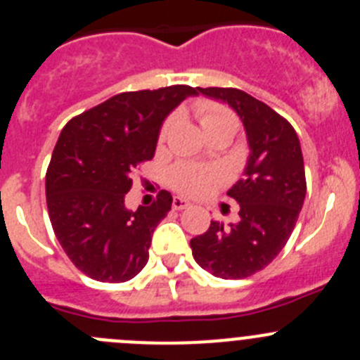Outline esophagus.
<instances>
[{
  "mask_svg": "<svg viewBox=\"0 0 360 360\" xmlns=\"http://www.w3.org/2000/svg\"><path fill=\"white\" fill-rule=\"evenodd\" d=\"M172 207L176 209V211H183V209L190 207V202H188L186 198H183V197H174Z\"/></svg>",
  "mask_w": 360,
  "mask_h": 360,
  "instance_id": "obj_1",
  "label": "esophagus"
}]
</instances>
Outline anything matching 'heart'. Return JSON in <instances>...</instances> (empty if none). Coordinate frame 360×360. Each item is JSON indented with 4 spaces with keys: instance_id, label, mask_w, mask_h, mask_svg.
Here are the masks:
<instances>
[{
    "instance_id": "b5f03b06",
    "label": "heart",
    "mask_w": 360,
    "mask_h": 360,
    "mask_svg": "<svg viewBox=\"0 0 360 360\" xmlns=\"http://www.w3.org/2000/svg\"><path fill=\"white\" fill-rule=\"evenodd\" d=\"M195 116H197L198 123L204 128L207 135L214 134L218 130H232L236 131L239 127L236 114L225 105L216 102H209V100H200L195 103L193 107ZM174 127V117H167L163 121L162 128L158 131V144H165L169 139L170 130ZM169 184L177 190L179 193L190 195V197H202L207 195L209 191L214 190L219 183H221V172L211 167L195 165V163H176L170 167L169 174H167Z\"/></svg>"
}]
</instances>
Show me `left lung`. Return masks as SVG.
Returning <instances> with one entry per match:
<instances>
[{"label":"left lung","mask_w":360,"mask_h":360,"mask_svg":"<svg viewBox=\"0 0 360 360\" xmlns=\"http://www.w3.org/2000/svg\"><path fill=\"white\" fill-rule=\"evenodd\" d=\"M229 103L246 128L250 158L243 179L229 190L239 221H211L190 240L195 262L212 276L243 280L267 267L290 239L306 197L301 144L294 127L260 100L236 87H197Z\"/></svg>","instance_id":"8db88e82"}]
</instances>
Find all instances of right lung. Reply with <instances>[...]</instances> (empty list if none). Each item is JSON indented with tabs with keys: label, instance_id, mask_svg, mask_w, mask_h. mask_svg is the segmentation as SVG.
Listing matches in <instances>:
<instances>
[{
	"label": "right lung",
	"instance_id": "1",
	"mask_svg": "<svg viewBox=\"0 0 360 360\" xmlns=\"http://www.w3.org/2000/svg\"><path fill=\"white\" fill-rule=\"evenodd\" d=\"M191 95L197 89L181 84L121 93L63 128L45 174L49 218L86 276L123 283L148 264L153 232L170 211L172 195L158 191L137 211L124 207V195L135 170L155 156L163 120Z\"/></svg>",
	"mask_w": 360,
	"mask_h": 360
}]
</instances>
